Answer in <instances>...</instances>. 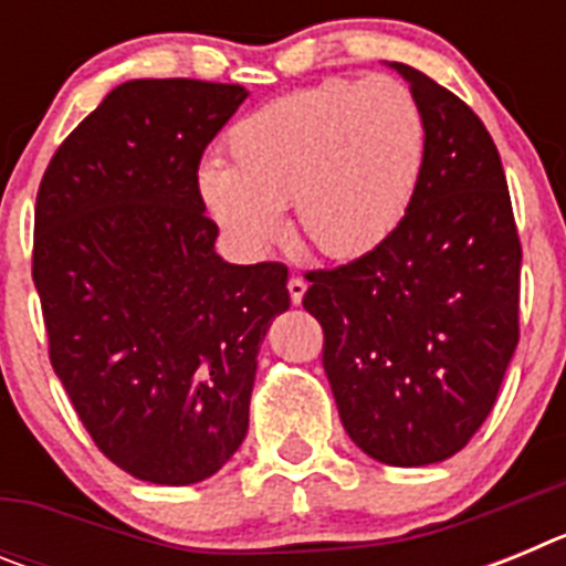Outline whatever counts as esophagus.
<instances>
[{
  "label": "esophagus",
  "mask_w": 566,
  "mask_h": 566,
  "mask_svg": "<svg viewBox=\"0 0 566 566\" xmlns=\"http://www.w3.org/2000/svg\"><path fill=\"white\" fill-rule=\"evenodd\" d=\"M303 294H306V280H303V277H289V297H292L294 306H297L300 300H303Z\"/></svg>",
  "instance_id": "obj_1"
}]
</instances>
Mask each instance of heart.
<instances>
[{
	"label": "heart",
	"mask_w": 566,
	"mask_h": 566,
	"mask_svg": "<svg viewBox=\"0 0 566 566\" xmlns=\"http://www.w3.org/2000/svg\"><path fill=\"white\" fill-rule=\"evenodd\" d=\"M229 167L203 164L195 192L240 254L260 258L294 209L300 238L332 260L382 247L422 178L424 124L405 84H314L252 109L229 129Z\"/></svg>",
	"instance_id": "b5f03b06"
}]
</instances>
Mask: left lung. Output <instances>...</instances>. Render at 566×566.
I'll return each instance as SVG.
<instances>
[{
	"mask_svg": "<svg viewBox=\"0 0 566 566\" xmlns=\"http://www.w3.org/2000/svg\"><path fill=\"white\" fill-rule=\"evenodd\" d=\"M419 104L424 161L382 247L308 274L323 368L345 433L394 468L444 462L496 402L518 343L522 247L499 149L433 78L388 62Z\"/></svg>",
	"mask_w": 566,
	"mask_h": 566,
	"instance_id": "8db88e82",
	"label": "left lung"
}]
</instances>
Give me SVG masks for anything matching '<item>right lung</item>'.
Instances as JSON below:
<instances>
[{
    "label": "right lung",
    "instance_id": "obj_1",
    "mask_svg": "<svg viewBox=\"0 0 566 566\" xmlns=\"http://www.w3.org/2000/svg\"><path fill=\"white\" fill-rule=\"evenodd\" d=\"M240 84L135 78L56 149L36 195L33 283L50 363L98 451L129 476L195 484L249 431L260 343L286 266H234L195 178Z\"/></svg>",
    "mask_w": 566,
    "mask_h": 566
}]
</instances>
